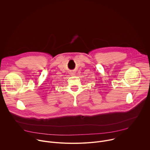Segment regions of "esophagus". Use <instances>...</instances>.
Returning a JSON list of instances; mask_svg holds the SVG:
<instances>
[{"mask_svg": "<svg viewBox=\"0 0 150 150\" xmlns=\"http://www.w3.org/2000/svg\"><path fill=\"white\" fill-rule=\"evenodd\" d=\"M72 75H74V73H73V72H72Z\"/></svg>", "mask_w": 150, "mask_h": 150, "instance_id": "34e87169", "label": "esophagus"}]
</instances>
